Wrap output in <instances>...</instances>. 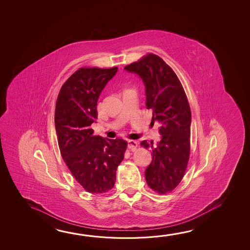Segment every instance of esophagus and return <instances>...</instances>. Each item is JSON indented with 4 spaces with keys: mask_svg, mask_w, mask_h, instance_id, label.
I'll use <instances>...</instances> for the list:
<instances>
[{
    "mask_svg": "<svg viewBox=\"0 0 250 250\" xmlns=\"http://www.w3.org/2000/svg\"><path fill=\"white\" fill-rule=\"evenodd\" d=\"M137 146H138V142L135 140H129L128 141V148L135 150Z\"/></svg>",
    "mask_w": 250,
    "mask_h": 250,
    "instance_id": "1",
    "label": "esophagus"
}]
</instances>
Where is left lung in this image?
<instances>
[{
  "instance_id": "obj_1",
  "label": "left lung",
  "mask_w": 250,
  "mask_h": 250,
  "mask_svg": "<svg viewBox=\"0 0 250 250\" xmlns=\"http://www.w3.org/2000/svg\"><path fill=\"white\" fill-rule=\"evenodd\" d=\"M125 69L139 75L146 87V106L153 110V121L160 124L162 140L152 148V162L145 171L146 184L160 194L170 192L184 177L189 158L191 112L177 75L158 55L148 53Z\"/></svg>"
}]
</instances>
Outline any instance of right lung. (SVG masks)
<instances>
[{"label":"right lung","instance_id":"1","mask_svg":"<svg viewBox=\"0 0 250 250\" xmlns=\"http://www.w3.org/2000/svg\"><path fill=\"white\" fill-rule=\"evenodd\" d=\"M118 72L82 67L62 85L55 107V130L62 158L86 191L105 193L113 188L117 167L123 161L127 142L93 135L97 101L106 84Z\"/></svg>","mask_w":250,"mask_h":250}]
</instances>
